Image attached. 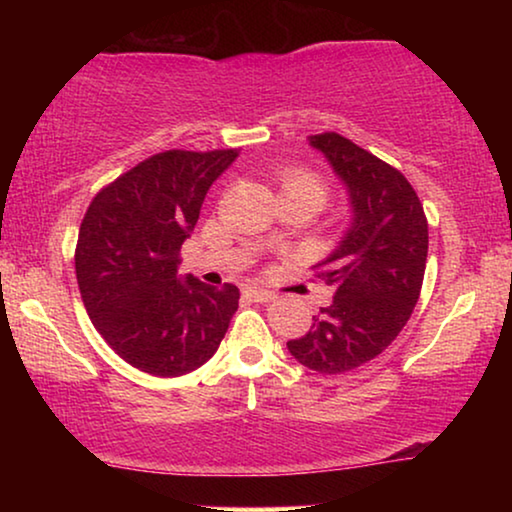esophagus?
<instances>
[{"label":"esophagus","instance_id":"34e87169","mask_svg":"<svg viewBox=\"0 0 512 512\" xmlns=\"http://www.w3.org/2000/svg\"><path fill=\"white\" fill-rule=\"evenodd\" d=\"M247 296L254 300V303H272V300L277 298V293L263 289V286H247Z\"/></svg>","mask_w":512,"mask_h":512}]
</instances>
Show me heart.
<instances>
[{"label": "heart", "instance_id": "heart-1", "mask_svg": "<svg viewBox=\"0 0 512 512\" xmlns=\"http://www.w3.org/2000/svg\"><path fill=\"white\" fill-rule=\"evenodd\" d=\"M279 191H282V200L286 198H314L319 205L326 200V184L317 174L303 167H286L279 172Z\"/></svg>", "mask_w": 512, "mask_h": 512}]
</instances>
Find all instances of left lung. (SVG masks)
<instances>
[{
  "label": "left lung",
  "mask_w": 512,
  "mask_h": 512,
  "mask_svg": "<svg viewBox=\"0 0 512 512\" xmlns=\"http://www.w3.org/2000/svg\"><path fill=\"white\" fill-rule=\"evenodd\" d=\"M310 144L347 186L352 223L333 254L314 265L335 289L333 303L286 347L310 370L338 375L382 354L408 324L424 282L429 223L396 167L338 132L312 135Z\"/></svg>",
  "instance_id": "8db88e82"
}]
</instances>
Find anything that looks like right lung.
Listing matches in <instances>:
<instances>
[{"instance_id": "1", "label": "right lung", "mask_w": 512, "mask_h": 512, "mask_svg": "<svg viewBox=\"0 0 512 512\" xmlns=\"http://www.w3.org/2000/svg\"><path fill=\"white\" fill-rule=\"evenodd\" d=\"M235 158L237 149L156 153L104 186L83 216L74 254L83 305L107 345L144 373L200 368L237 310L235 284L177 275L209 186Z\"/></svg>"}]
</instances>
